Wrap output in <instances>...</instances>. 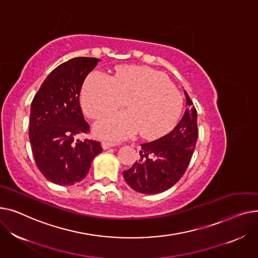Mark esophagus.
<instances>
[{"mask_svg": "<svg viewBox=\"0 0 258 258\" xmlns=\"http://www.w3.org/2000/svg\"><path fill=\"white\" fill-rule=\"evenodd\" d=\"M101 146H102V148H103L104 150H107V149H109V148H111V147H114L115 144L110 143V142H102Z\"/></svg>", "mask_w": 258, "mask_h": 258, "instance_id": "1", "label": "esophagus"}]
</instances>
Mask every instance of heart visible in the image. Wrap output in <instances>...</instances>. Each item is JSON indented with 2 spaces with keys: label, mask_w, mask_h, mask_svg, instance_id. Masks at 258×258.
<instances>
[{
  "label": "heart",
  "mask_w": 258,
  "mask_h": 258,
  "mask_svg": "<svg viewBox=\"0 0 258 258\" xmlns=\"http://www.w3.org/2000/svg\"><path fill=\"white\" fill-rule=\"evenodd\" d=\"M126 100L128 110L108 113L95 124L97 136L122 141L141 130L144 138H160L174 128L182 109V99L169 78L152 70L122 68L113 77L96 70L84 81L81 102L90 117L120 107Z\"/></svg>",
  "instance_id": "obj_1"
}]
</instances>
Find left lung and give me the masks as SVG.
<instances>
[{
    "label": "left lung",
    "mask_w": 258,
    "mask_h": 258,
    "mask_svg": "<svg viewBox=\"0 0 258 258\" xmlns=\"http://www.w3.org/2000/svg\"><path fill=\"white\" fill-rule=\"evenodd\" d=\"M187 109L178 125L162 138L142 144L141 158L123 172L128 185L142 194H159L185 173L198 139L197 110L185 90Z\"/></svg>",
    "instance_id": "left-lung-1"
}]
</instances>
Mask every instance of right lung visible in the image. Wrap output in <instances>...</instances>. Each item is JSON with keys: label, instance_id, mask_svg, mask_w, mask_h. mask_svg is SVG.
Instances as JSON below:
<instances>
[{"label": "right lung", "instance_id": "obj_1", "mask_svg": "<svg viewBox=\"0 0 258 258\" xmlns=\"http://www.w3.org/2000/svg\"><path fill=\"white\" fill-rule=\"evenodd\" d=\"M98 58L77 57L52 71L39 87L30 110L29 139L41 174L58 185L82 181L102 152L96 141H79L89 125L80 107V92Z\"/></svg>", "mask_w": 258, "mask_h": 258}]
</instances>
